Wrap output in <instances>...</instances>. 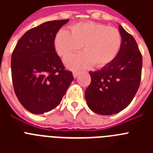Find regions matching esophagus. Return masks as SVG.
I'll use <instances>...</instances> for the list:
<instances>
[{"mask_svg": "<svg viewBox=\"0 0 153 153\" xmlns=\"http://www.w3.org/2000/svg\"><path fill=\"white\" fill-rule=\"evenodd\" d=\"M73 75H74V77L76 78L78 76V73L76 72V71H74V72L73 73Z\"/></svg>", "mask_w": 153, "mask_h": 153, "instance_id": "1", "label": "esophagus"}]
</instances>
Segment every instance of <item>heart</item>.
<instances>
[{"mask_svg":"<svg viewBox=\"0 0 153 153\" xmlns=\"http://www.w3.org/2000/svg\"><path fill=\"white\" fill-rule=\"evenodd\" d=\"M55 49L61 56L80 50L85 52L70 55L64 62L71 69L88 68L92 65L102 67L117 58L122 47V35L117 28L100 23H78L71 31L60 30L54 40Z\"/></svg>","mask_w":153,"mask_h":153,"instance_id":"1","label":"heart"}]
</instances>
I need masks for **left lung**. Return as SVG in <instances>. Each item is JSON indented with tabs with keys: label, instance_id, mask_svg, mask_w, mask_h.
Wrapping results in <instances>:
<instances>
[{
	"label": "left lung",
	"instance_id": "left-lung-1",
	"mask_svg": "<svg viewBox=\"0 0 153 153\" xmlns=\"http://www.w3.org/2000/svg\"><path fill=\"white\" fill-rule=\"evenodd\" d=\"M122 47L112 63L95 72L90 71L91 83L85 98L92 111L113 115L122 111L134 98L140 84L143 56L136 40L119 27Z\"/></svg>",
	"mask_w": 153,
	"mask_h": 153
}]
</instances>
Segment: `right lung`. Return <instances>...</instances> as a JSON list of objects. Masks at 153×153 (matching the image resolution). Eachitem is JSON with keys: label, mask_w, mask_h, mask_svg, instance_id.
<instances>
[{"label": "right lung", "mask_w": 153, "mask_h": 153, "mask_svg": "<svg viewBox=\"0 0 153 153\" xmlns=\"http://www.w3.org/2000/svg\"><path fill=\"white\" fill-rule=\"evenodd\" d=\"M68 21H47L29 30L12 53L13 90L22 106L30 113L43 114L56 108L74 79L54 47L56 33Z\"/></svg>", "instance_id": "right-lung-1"}]
</instances>
